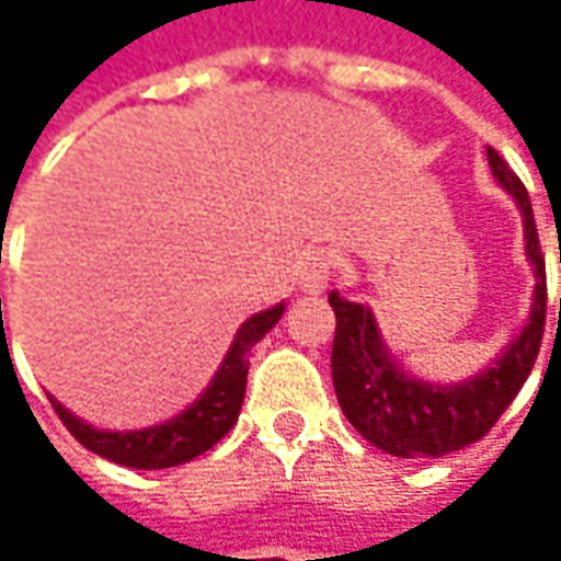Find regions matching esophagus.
<instances>
[{
  "label": "esophagus",
  "instance_id": "esophagus-1",
  "mask_svg": "<svg viewBox=\"0 0 561 561\" xmlns=\"http://www.w3.org/2000/svg\"><path fill=\"white\" fill-rule=\"evenodd\" d=\"M336 259L331 249L318 247L309 249L299 262V271H296V280H299V290L302 293H321L328 287V280L334 277Z\"/></svg>",
  "mask_w": 561,
  "mask_h": 561
}]
</instances>
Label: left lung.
I'll return each instance as SVG.
<instances>
[{"label":"left lung","mask_w":561,"mask_h":561,"mask_svg":"<svg viewBox=\"0 0 561 561\" xmlns=\"http://www.w3.org/2000/svg\"><path fill=\"white\" fill-rule=\"evenodd\" d=\"M486 162L500 186L522 208L525 252L537 277L528 324L486 371L449 387L405 375L390 358V350L383 346L371 309L343 299L336 290L328 296L336 314L331 375H334L340 409L365 440L399 459H424V456L437 459L481 440L506 412L508 402L518 397L540 353L543 324H547V262L540 252L534 208L518 174L490 146H486Z\"/></svg>","instance_id":"left-lung-1"}]
</instances>
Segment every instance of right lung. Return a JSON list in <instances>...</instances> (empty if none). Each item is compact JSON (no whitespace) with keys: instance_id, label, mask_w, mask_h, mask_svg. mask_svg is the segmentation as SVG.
<instances>
[{"instance_id":"1","label":"right lung","mask_w":561,"mask_h":561,"mask_svg":"<svg viewBox=\"0 0 561 561\" xmlns=\"http://www.w3.org/2000/svg\"><path fill=\"white\" fill-rule=\"evenodd\" d=\"M284 309L287 306L277 302V306H271L265 312L252 314L249 321H243V328L233 336V343L227 350L221 368L211 377V383L199 393L196 402H190L181 415H174L164 424L142 427V431H96L93 424H83L61 402H55L49 397L55 415L65 421V427L90 453H96L108 462L140 468V471L174 468V465L190 462V459L203 456L205 449H211L237 424L240 405H243V397H247L252 346L280 321Z\"/></svg>"}]
</instances>
